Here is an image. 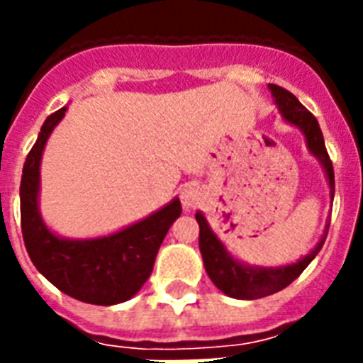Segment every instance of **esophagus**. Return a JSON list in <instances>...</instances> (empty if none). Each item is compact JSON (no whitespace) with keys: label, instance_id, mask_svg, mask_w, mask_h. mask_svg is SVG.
<instances>
[{"label":"esophagus","instance_id":"esophagus-1","mask_svg":"<svg viewBox=\"0 0 363 363\" xmlns=\"http://www.w3.org/2000/svg\"><path fill=\"white\" fill-rule=\"evenodd\" d=\"M199 199H201V194L196 186H186L182 190V205L190 209V207H196L199 203Z\"/></svg>","mask_w":363,"mask_h":363}]
</instances>
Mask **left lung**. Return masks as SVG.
Segmentation results:
<instances>
[{"instance_id":"obj_1","label":"left lung","mask_w":363,"mask_h":363,"mask_svg":"<svg viewBox=\"0 0 363 363\" xmlns=\"http://www.w3.org/2000/svg\"><path fill=\"white\" fill-rule=\"evenodd\" d=\"M269 88L282 116L290 124L301 128V131L305 133V139H307V145H309V150L324 165L333 198L335 177H333V165L326 150V145H324L320 125L313 116V113L305 109L292 92H288V90H284L282 86H277V84H269ZM196 220L199 224V250H201V256H203L207 275L211 277V281L215 282V286L218 290H222L226 296L235 299L265 298V296H271V294L286 288L290 282L296 281L303 273L305 267L313 262L316 254L320 252L322 245L326 241V239H322L315 247V250L309 256H305L303 259H299L298 264L286 265V267H275V269H262V267L258 269V267H247V265L235 262L226 252L224 245L216 239L215 233L211 232V228L207 226V220H205L201 213L196 215ZM326 228H330V224Z\"/></svg>"}]
</instances>
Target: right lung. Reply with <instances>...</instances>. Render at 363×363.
Wrapping results in <instances>:
<instances>
[{"mask_svg":"<svg viewBox=\"0 0 363 363\" xmlns=\"http://www.w3.org/2000/svg\"><path fill=\"white\" fill-rule=\"evenodd\" d=\"M64 113L65 107L45 121L22 169L20 224L26 250L39 273L71 298L92 305L122 303L135 296L152 273L160 245L181 216V201L173 199L162 211L109 238L67 241L48 232L37 211L39 164L45 143Z\"/></svg>","mask_w":363,"mask_h":363,"instance_id":"1","label":"right lung"}]
</instances>
